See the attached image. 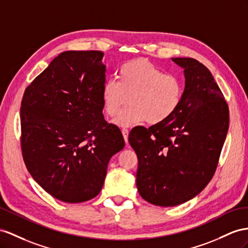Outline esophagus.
Wrapping results in <instances>:
<instances>
[{
	"label": "esophagus",
	"instance_id": "34e87169",
	"mask_svg": "<svg viewBox=\"0 0 248 248\" xmlns=\"http://www.w3.org/2000/svg\"><path fill=\"white\" fill-rule=\"evenodd\" d=\"M122 132H123V135H124V141L125 143H128V137H129V130L126 128H123L122 129Z\"/></svg>",
	"mask_w": 248,
	"mask_h": 248
}]
</instances>
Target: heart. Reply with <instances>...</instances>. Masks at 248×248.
I'll return each mask as SVG.
<instances>
[{"instance_id": "1", "label": "heart", "mask_w": 248, "mask_h": 248, "mask_svg": "<svg viewBox=\"0 0 248 248\" xmlns=\"http://www.w3.org/2000/svg\"><path fill=\"white\" fill-rule=\"evenodd\" d=\"M185 95V82L180 76L164 73L145 59L133 60L119 68L117 79L107 80L101 90L104 110L115 116L129 96V107L118 114L114 124L132 126L147 120L159 124L178 110Z\"/></svg>"}]
</instances>
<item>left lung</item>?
Instances as JSON below:
<instances>
[{"label":"left lung","mask_w":248,"mask_h":248,"mask_svg":"<svg viewBox=\"0 0 248 248\" xmlns=\"http://www.w3.org/2000/svg\"><path fill=\"white\" fill-rule=\"evenodd\" d=\"M172 61L186 78L178 110L167 122L129 134L138 158V192L151 204L164 207L193 199L208 185L230 124L228 106L211 71L190 58Z\"/></svg>","instance_id":"obj_1"}]
</instances>
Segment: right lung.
Returning a JSON list of instances; mask_svg holds the SVG:
<instances>
[{
	"mask_svg": "<svg viewBox=\"0 0 248 248\" xmlns=\"http://www.w3.org/2000/svg\"><path fill=\"white\" fill-rule=\"evenodd\" d=\"M101 51H65L24 92L21 147L32 178L54 198L96 197L111 157L124 140L103 115L106 66Z\"/></svg>",
	"mask_w": 248,
	"mask_h": 248,
	"instance_id": "1",
	"label": "right lung"
}]
</instances>
